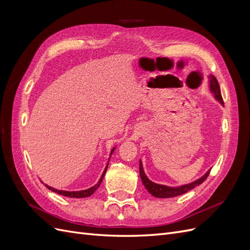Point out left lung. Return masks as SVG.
Returning a JSON list of instances; mask_svg holds the SVG:
<instances>
[{
  "label": "left lung",
  "instance_id": "obj_1",
  "mask_svg": "<svg viewBox=\"0 0 250 250\" xmlns=\"http://www.w3.org/2000/svg\"><path fill=\"white\" fill-rule=\"evenodd\" d=\"M209 87L211 93H213L216 97V99L218 101H220V103L223 105V99H222V96H221V90H220V86H219V83L218 80L216 79L215 76L213 75H210L209 76ZM140 175L142 178V183L143 185L145 186V188H147V191L154 196L156 198H171V197H175V196H179L181 194H185L188 191L192 190L195 187H197L199 185H201L204 180L208 178V176L209 175V171L208 173L204 174V175L197 179L194 183H191L188 185H185V186H181V187H177V188H170L167 186H163V185H158L155 183H152V181L149 180L148 177L146 176L145 172H144L143 169V166L142 163L140 162Z\"/></svg>",
  "mask_w": 250,
  "mask_h": 250
}]
</instances>
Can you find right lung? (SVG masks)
<instances>
[{
	"label": "right lung",
	"instance_id": "obj_1",
	"mask_svg": "<svg viewBox=\"0 0 250 250\" xmlns=\"http://www.w3.org/2000/svg\"><path fill=\"white\" fill-rule=\"evenodd\" d=\"M113 150H115V149L111 150V153H110V154H112ZM106 170H107V166H106V168H105V170H104V172H103V174H102V176H101V178H100V180H99V183H98L96 186L87 188V190L77 191V192H69V191L56 190V188H51V187H49V186H47V185H46V187L49 188V190H51L52 192H55V193H57V194H59V195H62V196H66V197H71V198H85V197H88V196H90L92 194H94L95 191L97 190V188H99L100 184L102 183L103 177H104V175H105V172H106Z\"/></svg>",
	"mask_w": 250,
	"mask_h": 250
}]
</instances>
